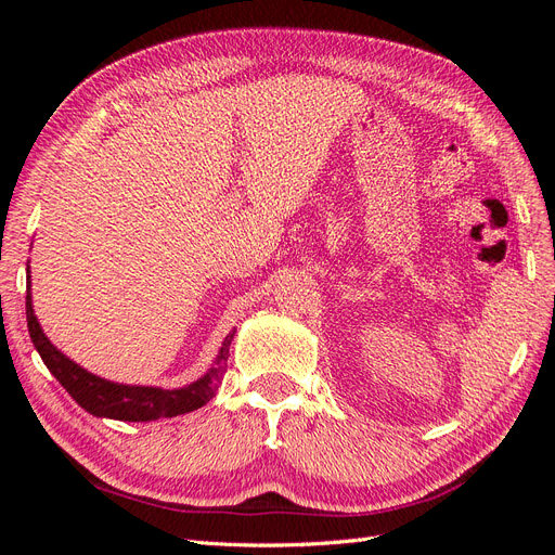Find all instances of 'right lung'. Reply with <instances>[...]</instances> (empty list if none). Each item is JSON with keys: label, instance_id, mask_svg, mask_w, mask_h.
I'll return each mask as SVG.
<instances>
[{"label": "right lung", "instance_id": "1", "mask_svg": "<svg viewBox=\"0 0 555 555\" xmlns=\"http://www.w3.org/2000/svg\"><path fill=\"white\" fill-rule=\"evenodd\" d=\"M25 312H27V328L29 338L35 343L39 357L48 365V371L57 377V382L64 386L69 396L78 402L82 410H88L94 416H108L117 418V422H155V418L166 416H178L198 410L201 405L217 393L220 384L227 373V359H229V347L233 340L231 331L224 343L220 354L215 359V365L210 371L196 379L194 384L184 386V389H153V386H127V384H115L96 377L88 371H82L72 359H66L60 349L50 345V340L43 335L35 310H31V296L27 294L25 300Z\"/></svg>", "mask_w": 555, "mask_h": 555}]
</instances>
